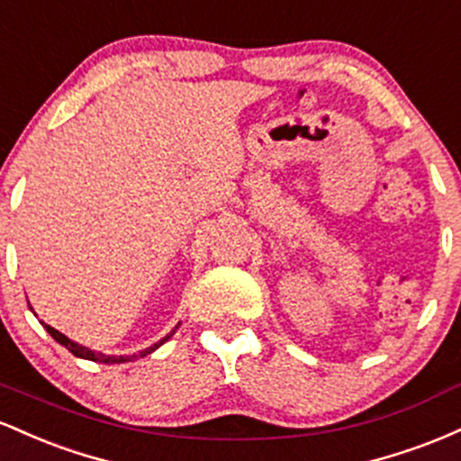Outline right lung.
<instances>
[{
    "mask_svg": "<svg viewBox=\"0 0 461 461\" xmlns=\"http://www.w3.org/2000/svg\"><path fill=\"white\" fill-rule=\"evenodd\" d=\"M32 310V308H30ZM43 322V321H41ZM43 327L47 330V333H50L51 338H54L56 342H60L62 347H67L68 351L73 353V356L76 357H82V359H91V362H99V364H123V362H134V359H139V357H145V356H149V353H153L156 351L158 347H162L164 342L168 340V338L173 336V333H176V330L179 325H176V330H173L171 333H167V336L162 338V340H158L156 345H151V347H147V348H142V351H139V353H134V356H105V353H99V351H93V348H88V347H82L79 345V342H76V340H71V338H67L65 333H60L58 330H54V327L51 325H47V322H43Z\"/></svg>",
    "mask_w": 461,
    "mask_h": 461,
    "instance_id": "obj_1",
    "label": "right lung"
}]
</instances>
